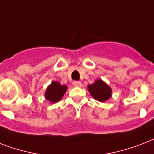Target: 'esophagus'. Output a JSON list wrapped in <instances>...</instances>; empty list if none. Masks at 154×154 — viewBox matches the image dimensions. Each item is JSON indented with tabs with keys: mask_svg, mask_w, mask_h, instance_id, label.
Listing matches in <instances>:
<instances>
[{
	"mask_svg": "<svg viewBox=\"0 0 154 154\" xmlns=\"http://www.w3.org/2000/svg\"><path fill=\"white\" fill-rule=\"evenodd\" d=\"M73 86L74 87H77V88H80L81 86H82V83L79 81H74Z\"/></svg>",
	"mask_w": 154,
	"mask_h": 154,
	"instance_id": "1",
	"label": "esophagus"
}]
</instances>
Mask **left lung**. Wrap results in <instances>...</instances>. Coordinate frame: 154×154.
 <instances>
[{
  "mask_svg": "<svg viewBox=\"0 0 154 154\" xmlns=\"http://www.w3.org/2000/svg\"><path fill=\"white\" fill-rule=\"evenodd\" d=\"M88 90L91 96L100 102H105L112 97V90L101 79L95 80L92 84H88Z\"/></svg>",
  "mask_w": 154,
  "mask_h": 154,
  "instance_id": "obj_1",
  "label": "left lung"
}]
</instances>
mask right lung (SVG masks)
<instances>
[{
	"mask_svg": "<svg viewBox=\"0 0 154 154\" xmlns=\"http://www.w3.org/2000/svg\"><path fill=\"white\" fill-rule=\"evenodd\" d=\"M67 90V86L62 85L58 81H53L45 91V98L51 103H54L61 100Z\"/></svg>",
	"mask_w": 154,
	"mask_h": 154,
	"instance_id": "add662e5",
	"label": "right lung"
}]
</instances>
